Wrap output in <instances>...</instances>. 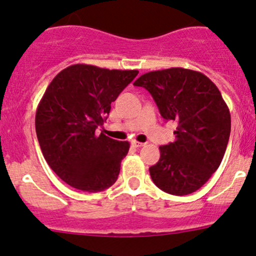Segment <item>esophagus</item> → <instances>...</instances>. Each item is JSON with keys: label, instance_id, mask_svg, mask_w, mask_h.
Segmentation results:
<instances>
[{"label": "esophagus", "instance_id": "34e87169", "mask_svg": "<svg viewBox=\"0 0 256 256\" xmlns=\"http://www.w3.org/2000/svg\"><path fill=\"white\" fill-rule=\"evenodd\" d=\"M132 146L134 147H142V146H144V142H138V141H132Z\"/></svg>", "mask_w": 256, "mask_h": 256}]
</instances>
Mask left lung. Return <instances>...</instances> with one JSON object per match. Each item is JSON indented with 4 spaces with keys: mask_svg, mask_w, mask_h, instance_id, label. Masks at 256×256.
Segmentation results:
<instances>
[{
    "mask_svg": "<svg viewBox=\"0 0 256 256\" xmlns=\"http://www.w3.org/2000/svg\"><path fill=\"white\" fill-rule=\"evenodd\" d=\"M148 90L164 120L177 122L176 140L160 146L150 167L164 192L186 196L200 190L218 170L230 135V112L220 92L200 72L170 68L150 72L134 82Z\"/></svg>",
    "mask_w": 256,
    "mask_h": 256,
    "instance_id": "1",
    "label": "left lung"
}]
</instances>
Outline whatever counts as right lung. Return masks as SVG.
<instances>
[{
    "mask_svg": "<svg viewBox=\"0 0 256 256\" xmlns=\"http://www.w3.org/2000/svg\"><path fill=\"white\" fill-rule=\"evenodd\" d=\"M138 74L74 64L48 85L36 112V132L49 167L72 187L94 193L118 180L130 144L98 135L96 128Z\"/></svg>",
    "mask_w": 256,
    "mask_h": 256,
    "instance_id": "1",
    "label": "right lung"
}]
</instances>
